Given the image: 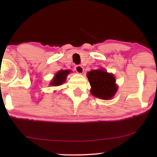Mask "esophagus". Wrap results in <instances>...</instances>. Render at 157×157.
<instances>
[{
	"label": "esophagus",
	"mask_w": 157,
	"mask_h": 157,
	"mask_svg": "<svg viewBox=\"0 0 157 157\" xmlns=\"http://www.w3.org/2000/svg\"><path fill=\"white\" fill-rule=\"evenodd\" d=\"M75 71H76L79 74H82L84 71L83 67H82V66H80V65H77V66H75Z\"/></svg>",
	"instance_id": "34e87169"
}]
</instances>
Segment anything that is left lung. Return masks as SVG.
<instances>
[{"label": "left lung", "mask_w": 157, "mask_h": 157, "mask_svg": "<svg viewBox=\"0 0 157 157\" xmlns=\"http://www.w3.org/2000/svg\"><path fill=\"white\" fill-rule=\"evenodd\" d=\"M91 86V94L94 97L103 100H109L117 90L113 75L103 70H92L87 74Z\"/></svg>", "instance_id": "8db88e82"}]
</instances>
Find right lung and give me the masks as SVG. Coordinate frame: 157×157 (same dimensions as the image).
Listing matches in <instances>:
<instances>
[{
	"mask_svg": "<svg viewBox=\"0 0 157 157\" xmlns=\"http://www.w3.org/2000/svg\"><path fill=\"white\" fill-rule=\"evenodd\" d=\"M70 71L68 70H65V71H60L55 75L53 80L51 82V85L52 86H57L63 84L66 81V76L69 74Z\"/></svg>",
	"mask_w": 157,
	"mask_h": 157,
	"instance_id": "obj_1",
	"label": "right lung"
}]
</instances>
